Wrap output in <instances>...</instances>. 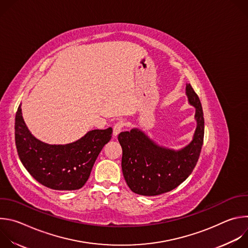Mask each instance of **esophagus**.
Masks as SVG:
<instances>
[{"label": "esophagus", "mask_w": 248, "mask_h": 248, "mask_svg": "<svg viewBox=\"0 0 248 248\" xmlns=\"http://www.w3.org/2000/svg\"><path fill=\"white\" fill-rule=\"evenodd\" d=\"M124 125V124L123 122H118L117 124H115V125H114V127H113L114 136H118V135H119V133L123 130Z\"/></svg>", "instance_id": "1"}]
</instances>
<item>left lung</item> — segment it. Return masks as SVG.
<instances>
[{
  "label": "left lung",
  "mask_w": 248,
  "mask_h": 248,
  "mask_svg": "<svg viewBox=\"0 0 248 248\" xmlns=\"http://www.w3.org/2000/svg\"><path fill=\"white\" fill-rule=\"evenodd\" d=\"M186 94L195 108L196 128L192 140L184 148L161 146L138 128L119 134L123 173L134 193L154 196L170 191L184 183L196 166L204 137L203 110L190 84H186Z\"/></svg>",
  "instance_id": "8db88e82"
}]
</instances>
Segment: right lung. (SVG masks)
Listing matches in <instances>:
<instances>
[{"label":"right lung","instance_id":"obj_1","mask_svg":"<svg viewBox=\"0 0 248 248\" xmlns=\"http://www.w3.org/2000/svg\"><path fill=\"white\" fill-rule=\"evenodd\" d=\"M21 105L16 115L15 134L18 157L38 183L55 190H76L87 182L93 165L113 133L112 127L93 129L73 143L42 142L26 126Z\"/></svg>","mask_w":248,"mask_h":248}]
</instances>
